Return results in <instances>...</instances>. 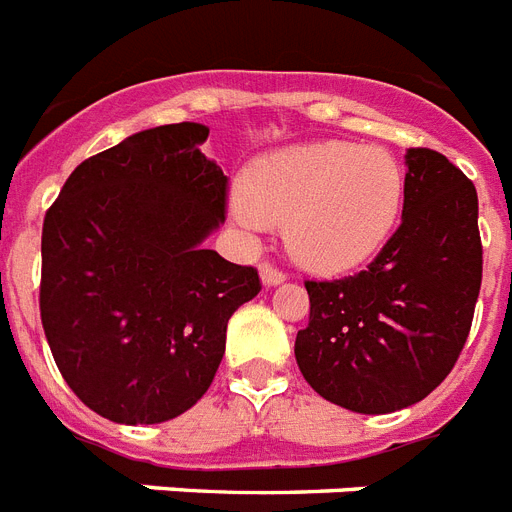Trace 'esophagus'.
Masks as SVG:
<instances>
[{"label": "esophagus", "mask_w": 512, "mask_h": 512, "mask_svg": "<svg viewBox=\"0 0 512 512\" xmlns=\"http://www.w3.org/2000/svg\"><path fill=\"white\" fill-rule=\"evenodd\" d=\"M260 281H263V286H278L284 284L286 276L281 273V270H276L270 263H263L260 265Z\"/></svg>", "instance_id": "esophagus-1"}]
</instances>
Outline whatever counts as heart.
Segmentation results:
<instances>
[{
	"instance_id": "heart-1",
	"label": "heart",
	"mask_w": 512,
	"mask_h": 512,
	"mask_svg": "<svg viewBox=\"0 0 512 512\" xmlns=\"http://www.w3.org/2000/svg\"><path fill=\"white\" fill-rule=\"evenodd\" d=\"M405 197L400 162L381 147L307 141L257 157L228 199V215L247 236L284 223L286 249L315 273L368 263L392 239Z\"/></svg>"
}]
</instances>
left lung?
<instances>
[{
	"label": "left lung",
	"instance_id": "8db88e82",
	"mask_svg": "<svg viewBox=\"0 0 512 512\" xmlns=\"http://www.w3.org/2000/svg\"><path fill=\"white\" fill-rule=\"evenodd\" d=\"M402 223L357 276L307 281L294 342L305 381L352 413L410 407L442 384L481 289L476 186L434 149L405 152Z\"/></svg>",
	"mask_w": 512,
	"mask_h": 512
}]
</instances>
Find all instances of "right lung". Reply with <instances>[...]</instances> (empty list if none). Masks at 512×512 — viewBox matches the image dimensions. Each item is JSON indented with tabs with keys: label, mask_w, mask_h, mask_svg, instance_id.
<instances>
[{
	"label": "right lung",
	"mask_w": 512,
	"mask_h": 512,
	"mask_svg": "<svg viewBox=\"0 0 512 512\" xmlns=\"http://www.w3.org/2000/svg\"><path fill=\"white\" fill-rule=\"evenodd\" d=\"M210 128L170 123L83 160L41 234V323L62 378L112 423L186 413L213 384L255 268L205 242L226 220Z\"/></svg>",
	"instance_id": "right-lung-1"
}]
</instances>
